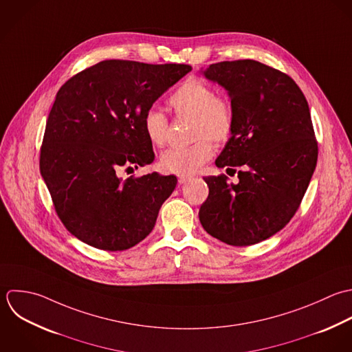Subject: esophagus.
<instances>
[{
  "instance_id": "34e87169",
  "label": "esophagus",
  "mask_w": 352,
  "mask_h": 352,
  "mask_svg": "<svg viewBox=\"0 0 352 352\" xmlns=\"http://www.w3.org/2000/svg\"><path fill=\"white\" fill-rule=\"evenodd\" d=\"M190 178H192V177H188V175H179V177H178V182H179V184H186Z\"/></svg>"
}]
</instances>
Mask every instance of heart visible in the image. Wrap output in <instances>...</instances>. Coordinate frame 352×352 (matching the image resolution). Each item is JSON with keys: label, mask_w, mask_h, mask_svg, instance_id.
Here are the masks:
<instances>
[{"label": "heart", "mask_w": 352, "mask_h": 352, "mask_svg": "<svg viewBox=\"0 0 352 352\" xmlns=\"http://www.w3.org/2000/svg\"><path fill=\"white\" fill-rule=\"evenodd\" d=\"M168 104L177 115L193 116V138L197 141L189 146L166 149L159 164L167 173L189 175L211 159L214 146L210 139L222 144L230 138L234 129L233 107L226 98L217 97L210 85L195 78L182 83L173 93ZM167 127V118L160 109L149 108L144 113L142 129L152 145L164 144Z\"/></svg>", "instance_id": "heart-1"}]
</instances>
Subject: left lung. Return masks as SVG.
I'll return each instance as SVG.
<instances>
[{
  "label": "left lung",
  "mask_w": 352,
  "mask_h": 352,
  "mask_svg": "<svg viewBox=\"0 0 352 352\" xmlns=\"http://www.w3.org/2000/svg\"><path fill=\"white\" fill-rule=\"evenodd\" d=\"M230 98L234 129L217 167H240L239 182L206 177L199 211L212 237L234 247L261 243L295 215L318 157L307 100L287 74L255 60L211 64L200 71Z\"/></svg>",
  "instance_id": "8db88e82"
}]
</instances>
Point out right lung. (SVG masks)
<instances>
[{
  "mask_svg": "<svg viewBox=\"0 0 352 352\" xmlns=\"http://www.w3.org/2000/svg\"><path fill=\"white\" fill-rule=\"evenodd\" d=\"M189 71L186 64L105 60L57 91L39 170L58 218L78 240L124 251L152 232L177 177L151 173L123 179L119 171L153 162L144 113Z\"/></svg>",
  "mask_w": 352,
  "mask_h": 352,
  "instance_id": "right-lung-1",
  "label": "right lung"
}]
</instances>
